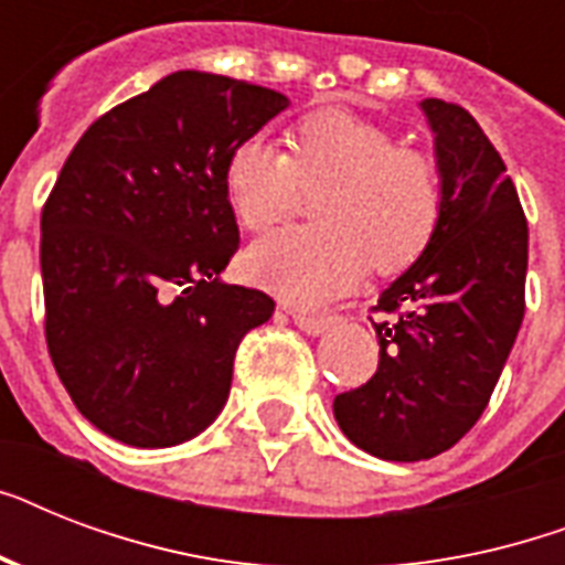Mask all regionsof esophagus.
Masks as SVG:
<instances>
[{"mask_svg":"<svg viewBox=\"0 0 565 565\" xmlns=\"http://www.w3.org/2000/svg\"><path fill=\"white\" fill-rule=\"evenodd\" d=\"M292 322L308 331V334H326L328 328L337 326L334 313H305V310H292Z\"/></svg>","mask_w":565,"mask_h":565,"instance_id":"1","label":"esophagus"}]
</instances>
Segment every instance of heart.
Instances as JSON below:
<instances>
[{"label":"heart","mask_w":565,"mask_h":565,"mask_svg":"<svg viewBox=\"0 0 565 565\" xmlns=\"http://www.w3.org/2000/svg\"><path fill=\"white\" fill-rule=\"evenodd\" d=\"M278 152L260 137L239 140L222 167V188L246 231H269L301 193H317V228L278 231L246 252V275L296 305H326L370 273L411 269L446 213L439 163L398 146L393 131L345 110L296 119Z\"/></svg>","instance_id":"1"}]
</instances>
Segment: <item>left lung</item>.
I'll return each instance as SVG.
<instances>
[{"label": "left lung", "instance_id": "obj_1", "mask_svg": "<svg viewBox=\"0 0 565 565\" xmlns=\"http://www.w3.org/2000/svg\"><path fill=\"white\" fill-rule=\"evenodd\" d=\"M446 181L437 237L372 310L377 370L334 398L354 446L381 460H428L455 446L490 404L525 317L527 220L508 167L475 117L425 99Z\"/></svg>", "mask_w": 565, "mask_h": 565}]
</instances>
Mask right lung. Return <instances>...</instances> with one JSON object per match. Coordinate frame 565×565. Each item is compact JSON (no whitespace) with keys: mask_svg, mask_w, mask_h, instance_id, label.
<instances>
[{"mask_svg":"<svg viewBox=\"0 0 565 565\" xmlns=\"http://www.w3.org/2000/svg\"><path fill=\"white\" fill-rule=\"evenodd\" d=\"M287 96L181 70L102 114L40 213L49 358L84 419L137 448L179 446L216 419L234 354L273 317L222 284L239 246L222 167Z\"/></svg>","mask_w":565,"mask_h":565,"instance_id":"1","label":"right lung"}]
</instances>
